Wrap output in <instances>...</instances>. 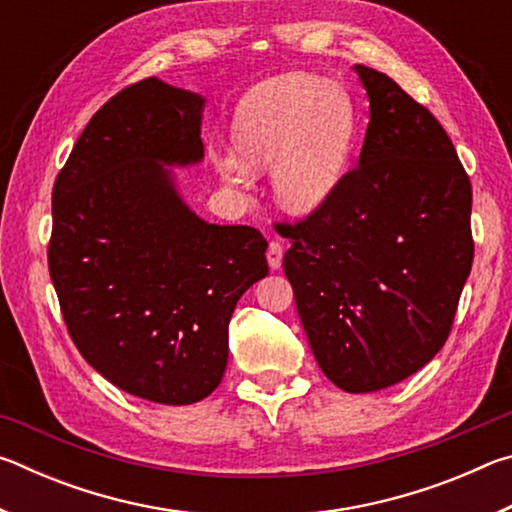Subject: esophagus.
<instances>
[{"mask_svg":"<svg viewBox=\"0 0 512 512\" xmlns=\"http://www.w3.org/2000/svg\"><path fill=\"white\" fill-rule=\"evenodd\" d=\"M282 255H284V248H282V244L280 241H271V244H268V250H266V259H268V266L273 268H280L282 266Z\"/></svg>","mask_w":512,"mask_h":512,"instance_id":"1","label":"esophagus"}]
</instances>
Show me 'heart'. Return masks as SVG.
<instances>
[{"instance_id":"obj_1","label":"heart","mask_w":512,"mask_h":512,"mask_svg":"<svg viewBox=\"0 0 512 512\" xmlns=\"http://www.w3.org/2000/svg\"><path fill=\"white\" fill-rule=\"evenodd\" d=\"M352 108L336 85L311 74H282L239 101L232 140L241 158L216 155L225 183L246 189L253 169H271L275 201L293 214L314 212L334 194L352 144Z\"/></svg>"}]
</instances>
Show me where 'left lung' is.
I'll return each instance as SVG.
<instances>
[{
  "mask_svg": "<svg viewBox=\"0 0 512 512\" xmlns=\"http://www.w3.org/2000/svg\"><path fill=\"white\" fill-rule=\"evenodd\" d=\"M370 99L359 164L280 225L320 370L348 393L411 377L443 348L470 275L472 185L445 128L391 76L354 65Z\"/></svg>",
  "mask_w": 512,
  "mask_h": 512,
  "instance_id": "left-lung-1",
  "label": "left lung"
}]
</instances>
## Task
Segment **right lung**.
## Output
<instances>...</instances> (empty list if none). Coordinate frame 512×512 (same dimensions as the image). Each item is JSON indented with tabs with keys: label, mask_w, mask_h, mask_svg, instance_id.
Returning <instances> with one entry per match:
<instances>
[{
	"label": "right lung",
	"mask_w": 512,
	"mask_h": 512,
	"mask_svg": "<svg viewBox=\"0 0 512 512\" xmlns=\"http://www.w3.org/2000/svg\"><path fill=\"white\" fill-rule=\"evenodd\" d=\"M203 99L144 79L94 112L51 194L49 275L83 359L121 391L194 404L221 384L266 239L189 210L164 164L203 158Z\"/></svg>",
	"instance_id": "right-lung-1"
}]
</instances>
